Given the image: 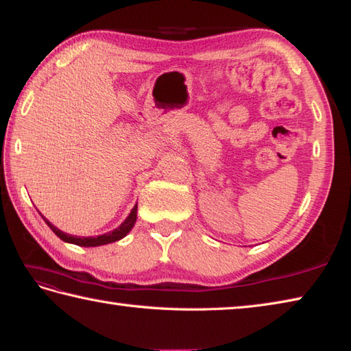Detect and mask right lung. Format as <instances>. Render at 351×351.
<instances>
[{
	"label": "right lung",
	"instance_id": "add662e5",
	"mask_svg": "<svg viewBox=\"0 0 351 351\" xmlns=\"http://www.w3.org/2000/svg\"><path fill=\"white\" fill-rule=\"evenodd\" d=\"M43 219L45 221V223L50 226L54 234H56L60 240H64V242H68V243L79 245V246H86L88 248V246H100V245L112 243V242H117V240L125 237L128 232L134 228V225L136 222V205L132 208V211H130V215L126 217V221L123 222L119 228H115L114 231H109V232H106V234H101L97 237H79V236L66 234V232L58 230L53 223L48 222L44 216H43Z\"/></svg>",
	"mask_w": 351,
	"mask_h": 351
}]
</instances>
